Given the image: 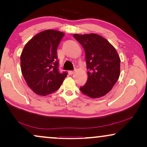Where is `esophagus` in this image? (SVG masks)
I'll return each instance as SVG.
<instances>
[{"instance_id":"34e87169","label":"esophagus","mask_w":147,"mask_h":147,"mask_svg":"<svg viewBox=\"0 0 147 147\" xmlns=\"http://www.w3.org/2000/svg\"><path fill=\"white\" fill-rule=\"evenodd\" d=\"M68 73H69V75H72L74 73V71H68Z\"/></svg>"}]
</instances>
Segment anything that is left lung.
<instances>
[{"label":"left lung","mask_w":147,"mask_h":147,"mask_svg":"<svg viewBox=\"0 0 147 147\" xmlns=\"http://www.w3.org/2000/svg\"><path fill=\"white\" fill-rule=\"evenodd\" d=\"M86 54L88 71L86 84L81 92L91 98L104 96L112 89L120 74V59L113 45L96 33L74 34Z\"/></svg>","instance_id":"1"}]
</instances>
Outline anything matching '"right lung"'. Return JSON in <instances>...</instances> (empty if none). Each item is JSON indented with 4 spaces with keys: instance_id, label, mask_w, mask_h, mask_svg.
I'll list each match as a JSON object with an SVG mask.
<instances>
[{
    "instance_id": "1",
    "label": "right lung",
    "mask_w": 147,
    "mask_h": 147,
    "mask_svg": "<svg viewBox=\"0 0 147 147\" xmlns=\"http://www.w3.org/2000/svg\"><path fill=\"white\" fill-rule=\"evenodd\" d=\"M65 35L48 29L37 33L26 44L21 55V69L27 86L40 96L57 90L67 76L58 71L57 49Z\"/></svg>"
}]
</instances>
